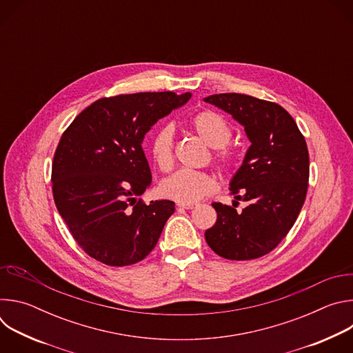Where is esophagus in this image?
I'll use <instances>...</instances> for the list:
<instances>
[{
	"label": "esophagus",
	"mask_w": 353,
	"mask_h": 353,
	"mask_svg": "<svg viewBox=\"0 0 353 353\" xmlns=\"http://www.w3.org/2000/svg\"><path fill=\"white\" fill-rule=\"evenodd\" d=\"M177 207H180V208H184V210H192V208H195V204H177Z\"/></svg>",
	"instance_id": "1"
}]
</instances>
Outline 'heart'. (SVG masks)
I'll list each match as a JSON object with an SVG mask.
<instances>
[{"label": "heart", "mask_w": 353, "mask_h": 353, "mask_svg": "<svg viewBox=\"0 0 353 353\" xmlns=\"http://www.w3.org/2000/svg\"><path fill=\"white\" fill-rule=\"evenodd\" d=\"M190 125L208 146L216 149L215 161L221 166L229 168L233 162V152L226 148L232 138L229 123L221 114L204 110L190 120ZM173 139L174 130L169 124L161 125L150 137L149 155L162 172H168L173 166ZM215 187L216 181L211 174L181 169L161 181L159 194L180 204H194L211 194Z\"/></svg>", "instance_id": "b5f03b06"}]
</instances>
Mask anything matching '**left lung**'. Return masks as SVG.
Returning a JSON list of instances; mask_svg holds the SVG:
<instances>
[{
    "label": "left lung",
    "mask_w": 353,
    "mask_h": 353,
    "mask_svg": "<svg viewBox=\"0 0 353 353\" xmlns=\"http://www.w3.org/2000/svg\"><path fill=\"white\" fill-rule=\"evenodd\" d=\"M204 102L230 114L251 143L229 183L234 199L248 205L237 212L234 205L214 203L218 218L205 240L226 260L263 257L288 234L305 204L310 166L305 137L283 108L267 100L219 93Z\"/></svg>",
    "instance_id": "8db88e82"
}]
</instances>
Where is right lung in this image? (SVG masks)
Segmentation results:
<instances>
[{
  "instance_id": "obj_1",
  "label": "right lung",
  "mask_w": 353,
  "mask_h": 353,
  "mask_svg": "<svg viewBox=\"0 0 353 353\" xmlns=\"http://www.w3.org/2000/svg\"><path fill=\"white\" fill-rule=\"evenodd\" d=\"M190 97V92H145L99 99L63 134L52 170L54 203L92 259L124 267L155 248L174 203L146 205L138 198L152 183L142 141Z\"/></svg>"
}]
</instances>
